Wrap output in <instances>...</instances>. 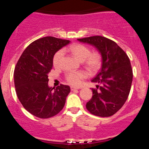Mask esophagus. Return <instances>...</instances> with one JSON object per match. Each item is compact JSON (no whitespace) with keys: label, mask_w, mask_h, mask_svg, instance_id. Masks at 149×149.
<instances>
[{"label":"esophagus","mask_w":149,"mask_h":149,"mask_svg":"<svg viewBox=\"0 0 149 149\" xmlns=\"http://www.w3.org/2000/svg\"><path fill=\"white\" fill-rule=\"evenodd\" d=\"M80 88L78 87H74V86H71V90L74 91V90H76V89H79Z\"/></svg>","instance_id":"1"}]
</instances>
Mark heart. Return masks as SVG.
<instances>
[{
  "label": "heart",
  "mask_w": 149,
  "mask_h": 149,
  "mask_svg": "<svg viewBox=\"0 0 149 149\" xmlns=\"http://www.w3.org/2000/svg\"><path fill=\"white\" fill-rule=\"evenodd\" d=\"M69 51L80 61H84L85 65L91 71H96L101 67L102 58L98 52L91 53L90 50L86 45L82 44H74L69 47ZM63 50H60L53 57V64L56 68L60 65L62 57L63 56ZM87 77V74L84 71L72 72L66 74V81L73 86H79L83 80Z\"/></svg>",
  "instance_id": "1"
}]
</instances>
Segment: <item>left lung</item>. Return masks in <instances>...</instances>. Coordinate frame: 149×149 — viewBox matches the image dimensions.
I'll use <instances>...</instances> for the list:
<instances>
[{
	"instance_id": "obj_1",
	"label": "left lung",
	"mask_w": 149,
	"mask_h": 149,
	"mask_svg": "<svg viewBox=\"0 0 149 149\" xmlns=\"http://www.w3.org/2000/svg\"><path fill=\"white\" fill-rule=\"evenodd\" d=\"M98 50L102 58L101 68L92 80L97 89L86 107L97 116L108 117L122 108L130 93L133 80L131 62L125 52L115 42L101 36L78 39Z\"/></svg>"
}]
</instances>
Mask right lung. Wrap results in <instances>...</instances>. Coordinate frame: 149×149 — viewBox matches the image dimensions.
I'll return each mask as SVG.
<instances>
[{
  "instance_id": "1",
  "label": "right lung",
  "mask_w": 149,
  "mask_h": 149,
  "mask_svg": "<svg viewBox=\"0 0 149 149\" xmlns=\"http://www.w3.org/2000/svg\"><path fill=\"white\" fill-rule=\"evenodd\" d=\"M70 41L46 36L29 45L18 60L14 83L18 100L32 115L47 119L59 113L65 105L70 87L48 86V74L55 53Z\"/></svg>"
}]
</instances>
